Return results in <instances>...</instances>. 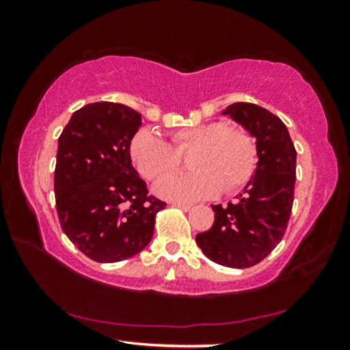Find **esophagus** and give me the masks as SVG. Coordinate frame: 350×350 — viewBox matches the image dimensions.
Instances as JSON below:
<instances>
[{
  "label": "esophagus",
  "instance_id": "1",
  "mask_svg": "<svg viewBox=\"0 0 350 350\" xmlns=\"http://www.w3.org/2000/svg\"><path fill=\"white\" fill-rule=\"evenodd\" d=\"M171 205L176 206V208H180V210H183V211H188L189 208H191V205H189V204L177 202V200H173V202H171Z\"/></svg>",
  "mask_w": 350,
  "mask_h": 350
}]
</instances>
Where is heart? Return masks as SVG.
Segmentation results:
<instances>
[{
	"instance_id": "1",
	"label": "heart",
	"mask_w": 350,
	"mask_h": 350,
	"mask_svg": "<svg viewBox=\"0 0 350 350\" xmlns=\"http://www.w3.org/2000/svg\"><path fill=\"white\" fill-rule=\"evenodd\" d=\"M188 156L191 173L159 183L163 198L194 200L217 191L233 194L250 180L258 161L252 135L224 122H208L176 129L170 144L151 131L134 135L129 154L134 167L148 180H161L179 168L180 157Z\"/></svg>"
}]
</instances>
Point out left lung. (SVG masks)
Instances as JSON below:
<instances>
[{
  "label": "left lung",
  "mask_w": 350,
  "mask_h": 350,
  "mask_svg": "<svg viewBox=\"0 0 350 350\" xmlns=\"http://www.w3.org/2000/svg\"><path fill=\"white\" fill-rule=\"evenodd\" d=\"M222 114L256 137L259 161L234 202L211 205L215 222L196 234V242L213 262L247 269L267 258L286 233L293 206L296 150L281 118L262 106L239 102Z\"/></svg>",
  "instance_id": "8db88e82"
}]
</instances>
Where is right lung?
<instances>
[{"label":"right lung","mask_w":350,"mask_h":350,"mask_svg":"<svg viewBox=\"0 0 350 350\" xmlns=\"http://www.w3.org/2000/svg\"><path fill=\"white\" fill-rule=\"evenodd\" d=\"M142 118L125 105L97 102L75 111L58 137L54 176L62 230L97 262H118L150 244L167 202L148 194L129 146Z\"/></svg>","instance_id":"add662e5"}]
</instances>
